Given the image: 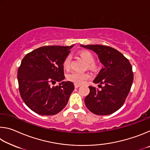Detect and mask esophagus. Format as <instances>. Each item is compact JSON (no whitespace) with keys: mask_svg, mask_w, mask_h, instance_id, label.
<instances>
[{"mask_svg":"<svg viewBox=\"0 0 150 150\" xmlns=\"http://www.w3.org/2000/svg\"><path fill=\"white\" fill-rule=\"evenodd\" d=\"M80 86H81L80 85H77V84H75V88H78V87H79Z\"/></svg>","mask_w":150,"mask_h":150,"instance_id":"34e87169","label":"esophagus"}]
</instances>
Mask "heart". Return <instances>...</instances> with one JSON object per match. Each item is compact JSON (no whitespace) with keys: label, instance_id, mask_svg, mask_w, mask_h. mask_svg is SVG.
<instances>
[{"label":"heart","instance_id":"1","mask_svg":"<svg viewBox=\"0 0 150 150\" xmlns=\"http://www.w3.org/2000/svg\"><path fill=\"white\" fill-rule=\"evenodd\" d=\"M79 56L87 63V67L91 69H95L96 65L94 63L95 61V57L93 54L89 51H81L79 52ZM71 65V57L70 55H67L65 58L63 62V67L66 70H69L70 69ZM90 78V75L87 73H81L77 72H73L70 74L67 75V79L68 81H71L75 84L82 85L86 82V81Z\"/></svg>","mask_w":150,"mask_h":150}]
</instances>
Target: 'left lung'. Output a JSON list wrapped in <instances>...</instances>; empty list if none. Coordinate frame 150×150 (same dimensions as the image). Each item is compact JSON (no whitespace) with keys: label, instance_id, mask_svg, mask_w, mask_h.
<instances>
[{"label":"left lung","instance_id":"8db88e82","mask_svg":"<svg viewBox=\"0 0 150 150\" xmlns=\"http://www.w3.org/2000/svg\"><path fill=\"white\" fill-rule=\"evenodd\" d=\"M81 46L95 52L103 65L93 81L94 83L99 84L101 89L89 86L90 93L85 98V105L96 115L112 114L122 107L130 93L134 79L130 63L120 52L107 45Z\"/></svg>","mask_w":150,"mask_h":150}]
</instances>
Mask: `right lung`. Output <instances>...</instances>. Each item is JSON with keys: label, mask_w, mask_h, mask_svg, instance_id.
<instances>
[{"label": "right lung", "mask_w": 150, "mask_h": 150, "mask_svg": "<svg viewBox=\"0 0 150 150\" xmlns=\"http://www.w3.org/2000/svg\"><path fill=\"white\" fill-rule=\"evenodd\" d=\"M73 46L40 47L25 55L18 69L19 91L24 103L40 115H54L67 104L74 84L65 79L63 62ZM56 82L59 86L50 87Z\"/></svg>", "instance_id": "obj_1"}]
</instances>
